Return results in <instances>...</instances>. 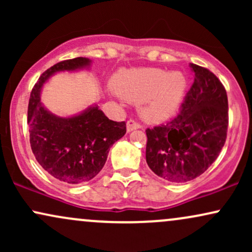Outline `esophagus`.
<instances>
[{"label": "esophagus", "mask_w": 252, "mask_h": 252, "mask_svg": "<svg viewBox=\"0 0 252 252\" xmlns=\"http://www.w3.org/2000/svg\"><path fill=\"white\" fill-rule=\"evenodd\" d=\"M141 128V124L138 122H136L134 120H130L128 121V123H126V131L130 132L132 131V130H136V129H140Z\"/></svg>", "instance_id": "obj_1"}]
</instances>
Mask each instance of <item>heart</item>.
Returning a JSON list of instances; mask_svg holds the SVG:
<instances>
[{"label":"heart","mask_w":252,"mask_h":252,"mask_svg":"<svg viewBox=\"0 0 252 252\" xmlns=\"http://www.w3.org/2000/svg\"><path fill=\"white\" fill-rule=\"evenodd\" d=\"M114 89L130 102H144L143 116L161 121L172 116L181 104L187 89V79L180 71L161 68L122 70L114 78Z\"/></svg>","instance_id":"b5f03b06"}]
</instances>
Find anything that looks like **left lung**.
<instances>
[{
  "mask_svg": "<svg viewBox=\"0 0 252 252\" xmlns=\"http://www.w3.org/2000/svg\"><path fill=\"white\" fill-rule=\"evenodd\" d=\"M194 83L178 116L147 129L146 160L156 175L174 184L198 178L218 158L226 140L227 94L212 72L189 63Z\"/></svg>",
  "mask_w": 252,
  "mask_h": 252,
  "instance_id": "left-lung-1",
  "label": "left lung"
}]
</instances>
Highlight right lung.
I'll return each mask as SVG.
<instances>
[{
  "label": "right lung",
  "instance_id": "add662e5",
  "mask_svg": "<svg viewBox=\"0 0 252 252\" xmlns=\"http://www.w3.org/2000/svg\"><path fill=\"white\" fill-rule=\"evenodd\" d=\"M89 58L53 65L41 74L31 92L27 122L33 154L57 180L77 185L94 179L105 164L110 147L126 131V122L109 120L97 104L71 117L52 114L40 100L42 85L57 72L89 68Z\"/></svg>",
  "mask_w": 252,
  "mask_h": 252
}]
</instances>
